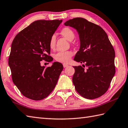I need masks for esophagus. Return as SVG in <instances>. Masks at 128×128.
I'll return each mask as SVG.
<instances>
[{
    "mask_svg": "<svg viewBox=\"0 0 128 128\" xmlns=\"http://www.w3.org/2000/svg\"><path fill=\"white\" fill-rule=\"evenodd\" d=\"M68 64H63V67L64 68H65L68 67Z\"/></svg>",
    "mask_w": 128,
    "mask_h": 128,
    "instance_id": "esophagus-1",
    "label": "esophagus"
}]
</instances>
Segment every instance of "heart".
<instances>
[{"mask_svg": "<svg viewBox=\"0 0 128 128\" xmlns=\"http://www.w3.org/2000/svg\"><path fill=\"white\" fill-rule=\"evenodd\" d=\"M60 34L64 38L69 41L73 40L75 37L74 32L72 29L69 27H64L60 31ZM56 44V36L52 35L49 40V46L50 49H54ZM73 53L70 51L59 52L55 55L54 58L56 60L62 63H67L72 58Z\"/></svg>", "mask_w": 128, "mask_h": 128, "instance_id": "1", "label": "heart"}]
</instances>
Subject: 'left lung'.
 Instances as JSON below:
<instances>
[{"instance_id": "8db88e82", "label": "left lung", "mask_w": 128, "mask_h": 128, "mask_svg": "<svg viewBox=\"0 0 128 128\" xmlns=\"http://www.w3.org/2000/svg\"><path fill=\"white\" fill-rule=\"evenodd\" d=\"M64 25L78 32L80 46L74 60L87 66H73L75 88L85 98H98L106 92L116 72L114 48L103 29L86 19L76 18Z\"/></svg>"}]
</instances>
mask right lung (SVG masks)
Here are the masks:
<instances>
[{
    "label": "right lung",
    "mask_w": 128,
    "mask_h": 128,
    "mask_svg": "<svg viewBox=\"0 0 128 128\" xmlns=\"http://www.w3.org/2000/svg\"><path fill=\"white\" fill-rule=\"evenodd\" d=\"M62 22V20L35 21L20 32L12 42L8 59L12 80L28 98L40 100L56 86L62 65L54 62L46 68L40 62L53 60L49 56V40Z\"/></svg>",
    "instance_id": "add662e5"
}]
</instances>
